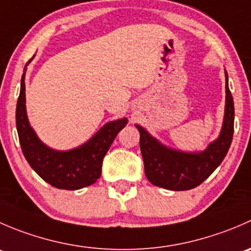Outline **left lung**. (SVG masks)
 Listing matches in <instances>:
<instances>
[{"instance_id":"obj_1","label":"left lung","mask_w":251,"mask_h":251,"mask_svg":"<svg viewBox=\"0 0 251 251\" xmlns=\"http://www.w3.org/2000/svg\"><path fill=\"white\" fill-rule=\"evenodd\" d=\"M226 74V105L222 130L217 140L199 153H184L171 149L151 137L140 125V147L143 156L144 173L154 186L170 191H188L196 188L222 163L232 143L234 131L233 97Z\"/></svg>"}]
</instances>
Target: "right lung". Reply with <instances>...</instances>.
<instances>
[{
  "label": "right lung",
  "mask_w": 251,
  "mask_h": 251,
  "mask_svg": "<svg viewBox=\"0 0 251 251\" xmlns=\"http://www.w3.org/2000/svg\"><path fill=\"white\" fill-rule=\"evenodd\" d=\"M34 57L26 63L29 64ZM25 65L17 102L16 123L23 154L32 170L50 186L59 189L83 188L95 183L102 174L103 158L116 135L127 124V119H119L105 124L90 141L72 151H59L42 143L30 126L25 108Z\"/></svg>",
  "instance_id": "obj_1"
}]
</instances>
